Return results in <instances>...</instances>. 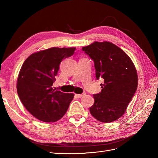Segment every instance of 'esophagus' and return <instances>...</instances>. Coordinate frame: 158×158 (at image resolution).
I'll return each mask as SVG.
<instances>
[{
    "label": "esophagus",
    "instance_id": "obj_1",
    "mask_svg": "<svg viewBox=\"0 0 158 158\" xmlns=\"http://www.w3.org/2000/svg\"><path fill=\"white\" fill-rule=\"evenodd\" d=\"M85 95V94H75V96L76 97H77V98H81L82 97H83V96H84V95Z\"/></svg>",
    "mask_w": 158,
    "mask_h": 158
}]
</instances>
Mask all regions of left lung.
<instances>
[{"label": "left lung", "mask_w": 158, "mask_h": 158, "mask_svg": "<svg viewBox=\"0 0 158 158\" xmlns=\"http://www.w3.org/2000/svg\"><path fill=\"white\" fill-rule=\"evenodd\" d=\"M94 62L95 76L104 79L101 92L94 94L90 113L97 120L111 123L125 113L138 86V75L132 61L111 42L95 41L82 47Z\"/></svg>", "instance_id": "8db88e82"}]
</instances>
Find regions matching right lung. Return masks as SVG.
Listing matches in <instances>:
<instances>
[{
    "label": "right lung",
    "mask_w": 158,
    "mask_h": 158,
    "mask_svg": "<svg viewBox=\"0 0 158 158\" xmlns=\"http://www.w3.org/2000/svg\"><path fill=\"white\" fill-rule=\"evenodd\" d=\"M75 47H52L29 56L17 80V92L23 106L38 120L53 123L63 117L74 98L52 87L60 62L73 55Z\"/></svg>",
    "instance_id": "obj_1"
}]
</instances>
